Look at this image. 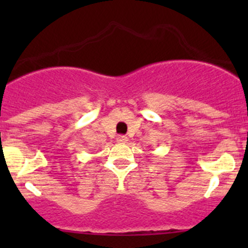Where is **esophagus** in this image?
I'll return each mask as SVG.
<instances>
[{
	"mask_svg": "<svg viewBox=\"0 0 248 248\" xmlns=\"http://www.w3.org/2000/svg\"><path fill=\"white\" fill-rule=\"evenodd\" d=\"M116 141L120 142V144H126V142L128 141V138H127L126 136H119L116 138Z\"/></svg>",
	"mask_w": 248,
	"mask_h": 248,
	"instance_id": "esophagus-1",
	"label": "esophagus"
}]
</instances>
